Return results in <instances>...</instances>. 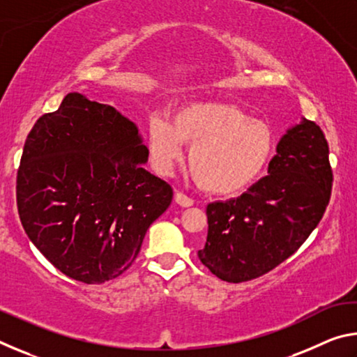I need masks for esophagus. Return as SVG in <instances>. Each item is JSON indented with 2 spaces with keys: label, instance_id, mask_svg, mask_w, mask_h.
Returning <instances> with one entry per match:
<instances>
[{
  "label": "esophagus",
  "instance_id": "obj_1",
  "mask_svg": "<svg viewBox=\"0 0 357 357\" xmlns=\"http://www.w3.org/2000/svg\"><path fill=\"white\" fill-rule=\"evenodd\" d=\"M174 202H176V203L179 204V206H183V208H189V206H192V204H193L192 198L184 195L183 192H176V193H174Z\"/></svg>",
  "mask_w": 357,
  "mask_h": 357
}]
</instances>
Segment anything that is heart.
Wrapping results in <instances>:
<instances>
[{"label": "heart", "mask_w": 357, "mask_h": 357, "mask_svg": "<svg viewBox=\"0 0 357 357\" xmlns=\"http://www.w3.org/2000/svg\"><path fill=\"white\" fill-rule=\"evenodd\" d=\"M183 143L190 146L187 168L193 181L215 195L243 190L263 172L274 151L268 124L220 100L185 102L174 112L173 123L159 114L151 118L148 149L160 174L172 172Z\"/></svg>", "instance_id": "b5f03b06"}]
</instances>
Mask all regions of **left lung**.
<instances>
[{"mask_svg": "<svg viewBox=\"0 0 357 357\" xmlns=\"http://www.w3.org/2000/svg\"><path fill=\"white\" fill-rule=\"evenodd\" d=\"M331 187L328 142L319 126L302 118L277 143L268 176L238 198L208 204V238L198 258L229 283L269 273L317 228Z\"/></svg>", "mask_w": 357, "mask_h": 357, "instance_id": "obj_1", "label": "left lung"}]
</instances>
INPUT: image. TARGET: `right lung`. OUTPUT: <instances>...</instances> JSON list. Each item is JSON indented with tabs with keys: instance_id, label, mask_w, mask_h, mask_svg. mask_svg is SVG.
Masks as SVG:
<instances>
[{
	"instance_id": "1",
	"label": "right lung",
	"mask_w": 357,
	"mask_h": 357,
	"mask_svg": "<svg viewBox=\"0 0 357 357\" xmlns=\"http://www.w3.org/2000/svg\"><path fill=\"white\" fill-rule=\"evenodd\" d=\"M135 123L78 93L36 121L17 173L22 225L70 279L96 285L128 271L173 190L143 165Z\"/></svg>"
}]
</instances>
